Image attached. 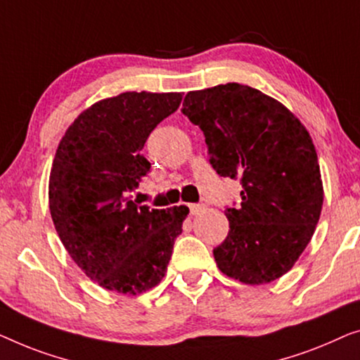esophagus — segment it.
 I'll return each instance as SVG.
<instances>
[{"label": "esophagus", "mask_w": 360, "mask_h": 360, "mask_svg": "<svg viewBox=\"0 0 360 360\" xmlns=\"http://www.w3.org/2000/svg\"><path fill=\"white\" fill-rule=\"evenodd\" d=\"M202 209H204V205H200V204H189V214L191 215L199 214Z\"/></svg>", "instance_id": "34e87169"}]
</instances>
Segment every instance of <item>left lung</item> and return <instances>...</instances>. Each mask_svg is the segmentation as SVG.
I'll use <instances>...</instances> for the list:
<instances>
[{"label":"left lung","mask_w":360,"mask_h":360,"mask_svg":"<svg viewBox=\"0 0 360 360\" xmlns=\"http://www.w3.org/2000/svg\"><path fill=\"white\" fill-rule=\"evenodd\" d=\"M182 114L204 131L210 165L240 179L226 207L230 231L214 250L219 269L250 285L292 269L320 220L323 184L313 141L279 101L238 83L186 94Z\"/></svg>","instance_id":"obj_1"}]
</instances>
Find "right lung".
Returning <instances> with one entry per match:
<instances>
[{"label":"right lung","instance_id":"right-lung-1","mask_svg":"<svg viewBox=\"0 0 360 360\" xmlns=\"http://www.w3.org/2000/svg\"><path fill=\"white\" fill-rule=\"evenodd\" d=\"M181 93H122L70 125L50 173V214L65 250L108 290L139 295L165 277L187 207L151 209L130 192L150 173L145 141Z\"/></svg>","mask_w":360,"mask_h":360}]
</instances>
